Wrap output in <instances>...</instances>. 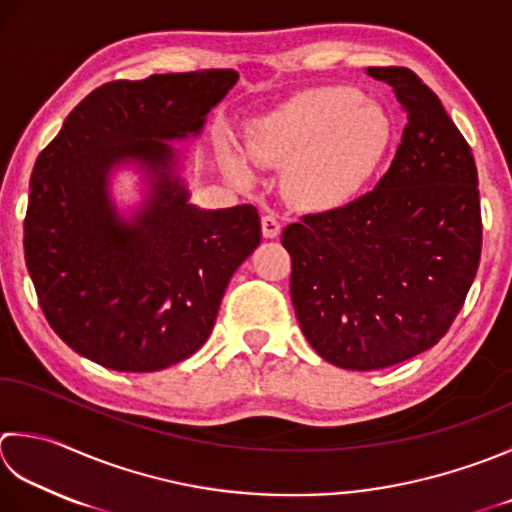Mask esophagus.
<instances>
[{"label":"esophagus","instance_id":"esophagus-1","mask_svg":"<svg viewBox=\"0 0 512 512\" xmlns=\"http://www.w3.org/2000/svg\"><path fill=\"white\" fill-rule=\"evenodd\" d=\"M262 233H264L266 239L279 237V233H282V222H279L277 215L266 213V215L262 217Z\"/></svg>","mask_w":512,"mask_h":512}]
</instances>
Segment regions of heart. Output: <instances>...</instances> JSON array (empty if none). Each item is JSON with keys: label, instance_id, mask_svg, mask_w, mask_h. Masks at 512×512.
<instances>
[{"label": "heart", "instance_id": "heart-1", "mask_svg": "<svg viewBox=\"0 0 512 512\" xmlns=\"http://www.w3.org/2000/svg\"><path fill=\"white\" fill-rule=\"evenodd\" d=\"M393 122L350 86H319L259 117L246 142L250 162L284 168L288 197L306 210H337L362 193L382 166ZM237 184L253 182L244 157H226Z\"/></svg>", "mask_w": 512, "mask_h": 512}]
</instances>
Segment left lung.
Listing matches in <instances>:
<instances>
[{"mask_svg":"<svg viewBox=\"0 0 512 512\" xmlns=\"http://www.w3.org/2000/svg\"><path fill=\"white\" fill-rule=\"evenodd\" d=\"M406 113L375 190L286 226L290 299L319 357L377 370L433 348L453 324L482 253L477 168L439 97L413 70L368 68Z\"/></svg>","mask_w":512,"mask_h":512,"instance_id":"1","label":"left lung"}]
</instances>
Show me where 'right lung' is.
Segmentation results:
<instances>
[{"label":"right lung","instance_id":"add662e5","mask_svg":"<svg viewBox=\"0 0 512 512\" xmlns=\"http://www.w3.org/2000/svg\"><path fill=\"white\" fill-rule=\"evenodd\" d=\"M235 70L153 75L93 90L39 153L24 255L50 328L104 368L155 373L197 353L235 270L262 242L257 208L190 204L173 142L202 135ZM143 202L119 211L114 173Z\"/></svg>","mask_w":512,"mask_h":512}]
</instances>
